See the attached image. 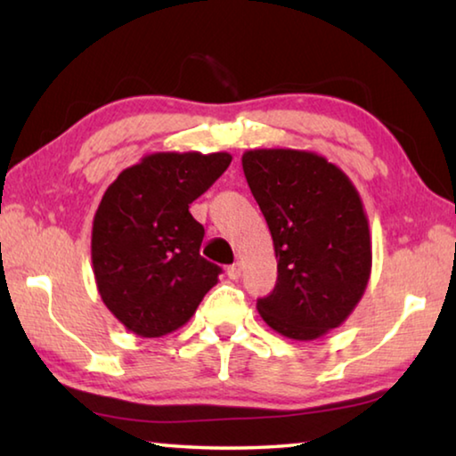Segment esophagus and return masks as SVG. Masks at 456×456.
<instances>
[{"label": "esophagus", "mask_w": 456, "mask_h": 456, "mask_svg": "<svg viewBox=\"0 0 456 456\" xmlns=\"http://www.w3.org/2000/svg\"><path fill=\"white\" fill-rule=\"evenodd\" d=\"M241 272H243L241 261H235L233 265L227 267V275L231 277V280H239V277H241Z\"/></svg>", "instance_id": "esophagus-1"}]
</instances>
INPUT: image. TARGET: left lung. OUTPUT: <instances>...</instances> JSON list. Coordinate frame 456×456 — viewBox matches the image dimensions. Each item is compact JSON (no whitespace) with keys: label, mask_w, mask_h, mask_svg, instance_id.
Masks as SVG:
<instances>
[{"label":"left lung","mask_w":456,"mask_h":456,"mask_svg":"<svg viewBox=\"0 0 456 456\" xmlns=\"http://www.w3.org/2000/svg\"><path fill=\"white\" fill-rule=\"evenodd\" d=\"M241 163L277 257V283L257 299L259 315L289 339L326 336L348 320L372 272L358 191L315 152L256 149L243 152Z\"/></svg>","instance_id":"8db88e82"}]
</instances>
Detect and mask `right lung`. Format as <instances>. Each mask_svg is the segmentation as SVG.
Wrapping results in <instances>:
<instances>
[{
    "instance_id": "1",
    "label": "right lung",
    "mask_w": 456,
    "mask_h": 456,
    "mask_svg": "<svg viewBox=\"0 0 456 456\" xmlns=\"http://www.w3.org/2000/svg\"><path fill=\"white\" fill-rule=\"evenodd\" d=\"M229 152H152L106 189L92 223V269L104 305L141 338L184 326L221 267L200 257L189 205L231 165Z\"/></svg>"
}]
</instances>
